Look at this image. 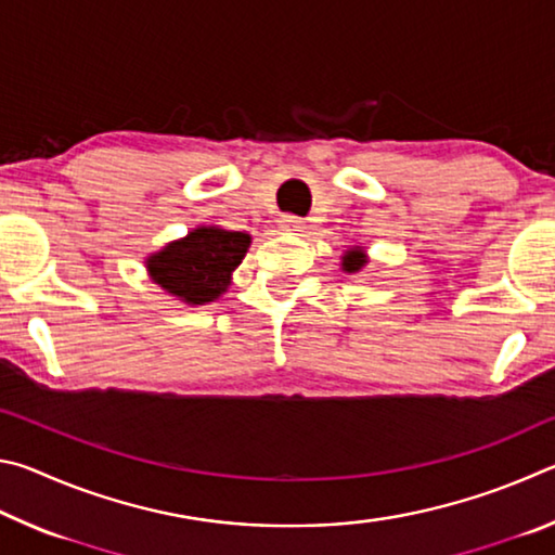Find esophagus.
<instances>
[{
	"label": "esophagus",
	"instance_id": "esophagus-1",
	"mask_svg": "<svg viewBox=\"0 0 555 555\" xmlns=\"http://www.w3.org/2000/svg\"><path fill=\"white\" fill-rule=\"evenodd\" d=\"M279 228L288 234H298V232H304L306 224H304V220L296 218V215H281Z\"/></svg>",
	"mask_w": 555,
	"mask_h": 555
}]
</instances>
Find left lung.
Instances as JSON below:
<instances>
[{
  "instance_id": "8db88e82",
  "label": "left lung",
  "mask_w": 555,
  "mask_h": 555,
  "mask_svg": "<svg viewBox=\"0 0 555 555\" xmlns=\"http://www.w3.org/2000/svg\"><path fill=\"white\" fill-rule=\"evenodd\" d=\"M364 264H367V257H364V251L360 247L345 251L343 271H347V274H357V271H360Z\"/></svg>"
}]
</instances>
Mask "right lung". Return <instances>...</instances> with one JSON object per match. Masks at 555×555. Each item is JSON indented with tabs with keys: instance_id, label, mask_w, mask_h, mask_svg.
Listing matches in <instances>:
<instances>
[{
	"instance_id": "add662e5",
	"label": "right lung",
	"mask_w": 555,
	"mask_h": 555,
	"mask_svg": "<svg viewBox=\"0 0 555 555\" xmlns=\"http://www.w3.org/2000/svg\"><path fill=\"white\" fill-rule=\"evenodd\" d=\"M251 237L222 228H195L183 240L168 242L146 259L149 276L166 294L191 306L220 298L230 286L232 271L242 264Z\"/></svg>"
}]
</instances>
